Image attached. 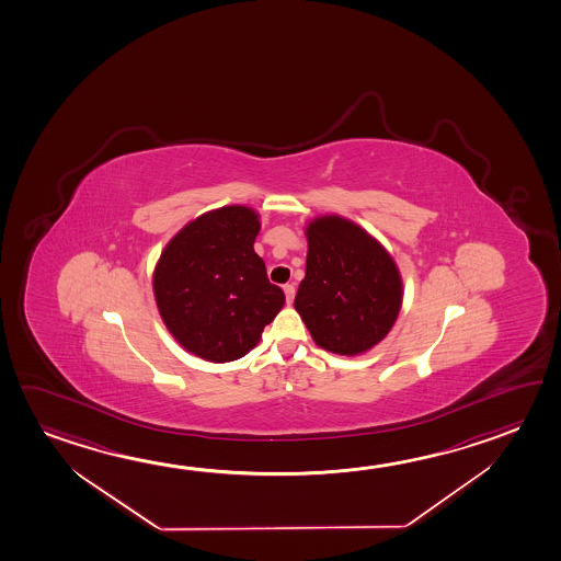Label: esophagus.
<instances>
[{"label":"esophagus","instance_id":"obj_1","mask_svg":"<svg viewBox=\"0 0 561 561\" xmlns=\"http://www.w3.org/2000/svg\"><path fill=\"white\" fill-rule=\"evenodd\" d=\"M283 290H285V295H286V302H288V305H290V302H293V300H295V285H285L283 286Z\"/></svg>","mask_w":561,"mask_h":561}]
</instances>
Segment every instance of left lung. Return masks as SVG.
<instances>
[{
  "instance_id": "8db88e82",
  "label": "left lung",
  "mask_w": 561,
  "mask_h": 561,
  "mask_svg": "<svg viewBox=\"0 0 561 561\" xmlns=\"http://www.w3.org/2000/svg\"><path fill=\"white\" fill-rule=\"evenodd\" d=\"M305 229L308 255L296 312L325 352L347 357L369 352L399 318L404 293L399 266L352 219L318 216Z\"/></svg>"
}]
</instances>
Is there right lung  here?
Masks as SVG:
<instances>
[{
  "label": "right lung",
  "mask_w": 561,
  "mask_h": 561,
  "mask_svg": "<svg viewBox=\"0 0 561 561\" xmlns=\"http://www.w3.org/2000/svg\"><path fill=\"white\" fill-rule=\"evenodd\" d=\"M259 229L253 208L211 209L188 221L157 261L152 293L162 322L199 359L248 355L285 306V293L268 283L253 249Z\"/></svg>",
  "instance_id": "add662e5"
}]
</instances>
